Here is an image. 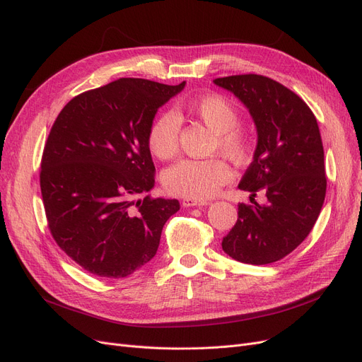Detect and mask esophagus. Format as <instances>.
I'll return each instance as SVG.
<instances>
[{
	"instance_id": "esophagus-1",
	"label": "esophagus",
	"mask_w": 362,
	"mask_h": 362,
	"mask_svg": "<svg viewBox=\"0 0 362 362\" xmlns=\"http://www.w3.org/2000/svg\"><path fill=\"white\" fill-rule=\"evenodd\" d=\"M208 202H202V200H193V199H184L182 206L184 208H192V206H208Z\"/></svg>"
}]
</instances>
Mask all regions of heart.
<instances>
[{
  "label": "heart",
  "mask_w": 362,
  "mask_h": 362,
  "mask_svg": "<svg viewBox=\"0 0 362 362\" xmlns=\"http://www.w3.org/2000/svg\"><path fill=\"white\" fill-rule=\"evenodd\" d=\"M178 113L192 116L215 134L214 147L235 163H243L250 151L247 135L238 129V112L228 100L219 95H204L178 107ZM180 119L172 112H162L151 120L147 131V146L154 158L170 159L178 150ZM230 178L227 163L219 158L206 160L182 159L169 166L162 181L170 194L184 199L206 200L215 196Z\"/></svg>",
  "instance_id": "1"
}]
</instances>
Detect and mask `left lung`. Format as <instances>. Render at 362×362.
<instances>
[{
  "mask_svg": "<svg viewBox=\"0 0 362 362\" xmlns=\"http://www.w3.org/2000/svg\"><path fill=\"white\" fill-rule=\"evenodd\" d=\"M247 107L257 132L253 160L240 190L267 193V203L238 204L235 226L222 240L233 259L252 265L280 261L311 233L325 197L321 134L314 113L293 91L262 75L214 81Z\"/></svg>",
  "mask_w": 362,
  "mask_h": 362,
  "instance_id": "1",
  "label": "left lung"
}]
</instances>
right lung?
<instances>
[{
  "label": "right lung",
  "instance_id": "1",
  "mask_svg": "<svg viewBox=\"0 0 362 362\" xmlns=\"http://www.w3.org/2000/svg\"><path fill=\"white\" fill-rule=\"evenodd\" d=\"M184 87L120 78L59 113L42 153L41 194L51 235L85 271L122 279L156 255L180 202L135 197L154 187L148 127Z\"/></svg>",
  "mask_w": 362,
  "mask_h": 362
}]
</instances>
